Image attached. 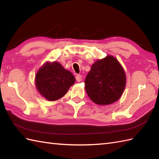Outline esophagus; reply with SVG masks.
Returning a JSON list of instances; mask_svg holds the SVG:
<instances>
[{
  "label": "esophagus",
  "instance_id": "1",
  "mask_svg": "<svg viewBox=\"0 0 159 159\" xmlns=\"http://www.w3.org/2000/svg\"><path fill=\"white\" fill-rule=\"evenodd\" d=\"M76 80L78 82H80V81H82V79H83V77H82V76L81 75H77L76 76Z\"/></svg>",
  "mask_w": 159,
  "mask_h": 159
}]
</instances>
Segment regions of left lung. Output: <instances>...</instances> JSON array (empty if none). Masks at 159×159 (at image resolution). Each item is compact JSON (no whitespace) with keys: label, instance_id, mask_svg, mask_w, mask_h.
Returning a JSON list of instances; mask_svg holds the SVG:
<instances>
[{"label":"left lung","instance_id":"left-lung-1","mask_svg":"<svg viewBox=\"0 0 159 159\" xmlns=\"http://www.w3.org/2000/svg\"><path fill=\"white\" fill-rule=\"evenodd\" d=\"M126 83L123 67L116 57L107 55L92 66L85 80V88L94 103L109 105L120 98Z\"/></svg>","mask_w":159,"mask_h":159}]
</instances>
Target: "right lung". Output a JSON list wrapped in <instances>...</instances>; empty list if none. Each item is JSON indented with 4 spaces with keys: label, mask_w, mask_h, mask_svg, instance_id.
<instances>
[{
    "label": "right lung",
    "mask_w": 159,
    "mask_h": 159,
    "mask_svg": "<svg viewBox=\"0 0 159 159\" xmlns=\"http://www.w3.org/2000/svg\"><path fill=\"white\" fill-rule=\"evenodd\" d=\"M76 81L75 77L59 62L46 61L36 73L37 90L48 101L61 98Z\"/></svg>",
    "instance_id": "add662e5"
}]
</instances>
